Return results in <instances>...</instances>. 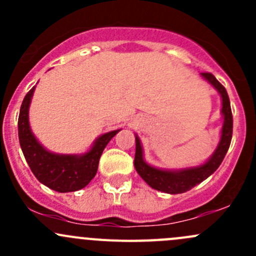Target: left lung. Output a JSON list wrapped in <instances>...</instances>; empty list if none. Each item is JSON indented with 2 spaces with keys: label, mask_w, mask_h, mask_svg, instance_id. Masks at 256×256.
Masks as SVG:
<instances>
[{
  "label": "left lung",
  "mask_w": 256,
  "mask_h": 256,
  "mask_svg": "<svg viewBox=\"0 0 256 256\" xmlns=\"http://www.w3.org/2000/svg\"><path fill=\"white\" fill-rule=\"evenodd\" d=\"M202 76L206 79L220 92L222 102V112L224 115V124L222 128V138L219 142L218 148L216 150L213 156L206 162L203 166L196 167V168L183 170V171H164V170H157L148 166L144 161L142 157V147H141L140 140L136 138V154H135V168L138 174L142 177V180L150 187L154 188L157 190H161L164 193H184L187 190H192L194 186L200 184L204 180L210 176L212 174L216 171L220 164L223 162L229 146H230L232 135H233V115H232L230 102H229L228 92L226 88L216 80V76L212 73H202Z\"/></svg>",
  "instance_id": "1"
}]
</instances>
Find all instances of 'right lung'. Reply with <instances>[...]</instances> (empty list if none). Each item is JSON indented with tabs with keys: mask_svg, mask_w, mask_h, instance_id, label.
<instances>
[{
	"mask_svg": "<svg viewBox=\"0 0 256 256\" xmlns=\"http://www.w3.org/2000/svg\"><path fill=\"white\" fill-rule=\"evenodd\" d=\"M34 86L26 94L18 116V138L26 161L37 180L56 192H74L84 188L96 174L102 151L118 130L104 134L94 146L82 156L56 154L46 151L34 136L28 124V108Z\"/></svg>",
	"mask_w": 256,
	"mask_h": 256,
	"instance_id": "obj_1",
	"label": "right lung"
}]
</instances>
